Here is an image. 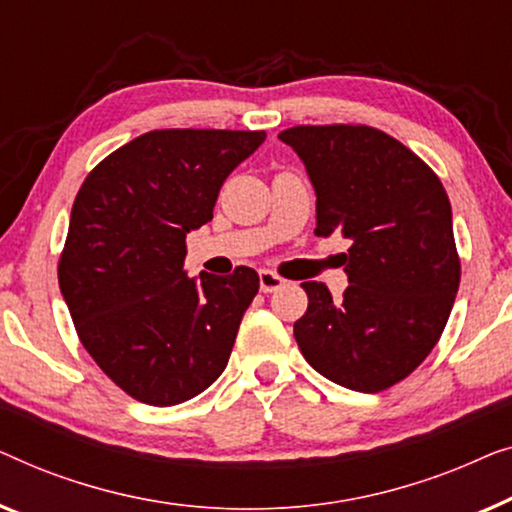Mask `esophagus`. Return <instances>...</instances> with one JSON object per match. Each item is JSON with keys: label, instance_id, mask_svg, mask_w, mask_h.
<instances>
[{"label": "esophagus", "instance_id": "34e87169", "mask_svg": "<svg viewBox=\"0 0 512 512\" xmlns=\"http://www.w3.org/2000/svg\"><path fill=\"white\" fill-rule=\"evenodd\" d=\"M285 285V278H280L278 273H273V271H269V269H264V271H259V290L262 292H276V290H280V287Z\"/></svg>", "mask_w": 512, "mask_h": 512}]
</instances>
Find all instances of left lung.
Here are the masks:
<instances>
[{"instance_id": "8db88e82", "label": "left lung", "mask_w": 512, "mask_h": 512, "mask_svg": "<svg viewBox=\"0 0 512 512\" xmlns=\"http://www.w3.org/2000/svg\"><path fill=\"white\" fill-rule=\"evenodd\" d=\"M318 194L315 234L350 241L343 299L301 283V355L331 383L376 394L410 376L441 338L462 278L452 208L438 176L369 125H299L278 134Z\"/></svg>"}]
</instances>
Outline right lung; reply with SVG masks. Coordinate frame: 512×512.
Listing matches in <instances>:
<instances>
[{
  "instance_id": "right-lung-1",
  "label": "right lung",
  "mask_w": 512,
  "mask_h": 512,
  "mask_svg": "<svg viewBox=\"0 0 512 512\" xmlns=\"http://www.w3.org/2000/svg\"><path fill=\"white\" fill-rule=\"evenodd\" d=\"M264 132L153 129L104 157L71 208L57 264L83 348L129 397L176 406L213 385L259 290L255 269L185 271L225 178Z\"/></svg>"
}]
</instances>
